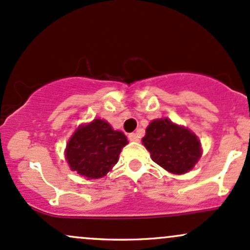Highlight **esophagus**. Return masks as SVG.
Here are the masks:
<instances>
[{
    "mask_svg": "<svg viewBox=\"0 0 250 250\" xmlns=\"http://www.w3.org/2000/svg\"><path fill=\"white\" fill-rule=\"evenodd\" d=\"M128 139H130L131 142H138V136H137L136 133H130V135H128Z\"/></svg>",
    "mask_w": 250,
    "mask_h": 250,
    "instance_id": "34e87169",
    "label": "esophagus"
}]
</instances>
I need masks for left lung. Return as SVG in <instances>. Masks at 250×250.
<instances>
[{"label": "left lung", "mask_w": 250, "mask_h": 250, "mask_svg": "<svg viewBox=\"0 0 250 250\" xmlns=\"http://www.w3.org/2000/svg\"><path fill=\"white\" fill-rule=\"evenodd\" d=\"M142 142L152 161L173 174L189 171L201 156L198 137L168 118L152 120Z\"/></svg>", "instance_id": "obj_1"}]
</instances>
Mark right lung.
<instances>
[{
  "instance_id": "add662e5",
  "label": "right lung",
  "mask_w": 250,
  "mask_h": 250,
  "mask_svg": "<svg viewBox=\"0 0 250 250\" xmlns=\"http://www.w3.org/2000/svg\"><path fill=\"white\" fill-rule=\"evenodd\" d=\"M127 143L122 131H114L106 120L94 119L77 127L66 144L65 158L71 170L83 178L99 179L113 168Z\"/></svg>"
}]
</instances>
